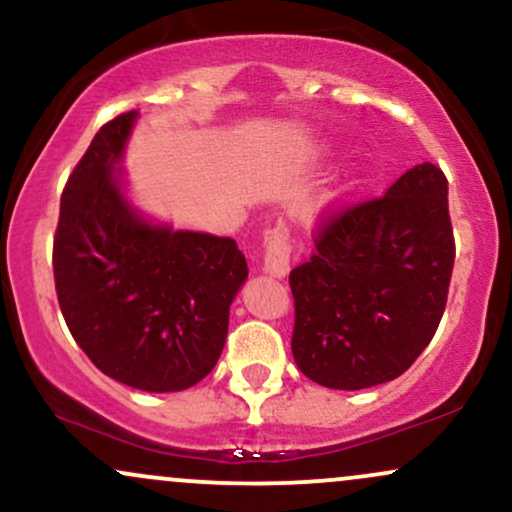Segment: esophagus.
Returning a JSON list of instances; mask_svg holds the SVG:
<instances>
[{"label": "esophagus", "instance_id": "obj_1", "mask_svg": "<svg viewBox=\"0 0 512 512\" xmlns=\"http://www.w3.org/2000/svg\"><path fill=\"white\" fill-rule=\"evenodd\" d=\"M292 244L282 230H270L266 234V254H263V273L282 280L290 273Z\"/></svg>", "mask_w": 512, "mask_h": 512}]
</instances>
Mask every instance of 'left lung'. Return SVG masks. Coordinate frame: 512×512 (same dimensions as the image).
I'll list each match as a JSON object with an SVG mask.
<instances>
[{
  "label": "left lung",
  "mask_w": 512,
  "mask_h": 512,
  "mask_svg": "<svg viewBox=\"0 0 512 512\" xmlns=\"http://www.w3.org/2000/svg\"><path fill=\"white\" fill-rule=\"evenodd\" d=\"M453 261L448 179L431 162L330 220L290 273L299 371L333 390L405 374L441 323Z\"/></svg>",
  "instance_id": "8db88e82"
}]
</instances>
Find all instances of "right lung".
I'll list each match as a JSON object with an SVG mask.
<instances>
[{"instance_id": "1", "label": "right lung", "mask_w": 512, "mask_h": 512, "mask_svg": "<svg viewBox=\"0 0 512 512\" xmlns=\"http://www.w3.org/2000/svg\"><path fill=\"white\" fill-rule=\"evenodd\" d=\"M138 117L102 126L66 182L54 285L66 326L102 374L177 393L218 364L249 268L234 239L174 230L131 201L122 162Z\"/></svg>"}]
</instances>
